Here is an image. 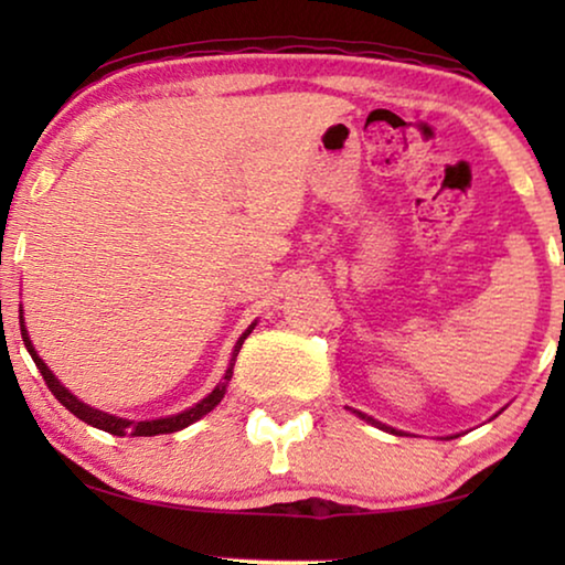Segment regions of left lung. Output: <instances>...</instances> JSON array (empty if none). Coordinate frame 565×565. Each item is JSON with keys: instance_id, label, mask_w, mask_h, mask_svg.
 <instances>
[{"instance_id": "1", "label": "left lung", "mask_w": 565, "mask_h": 565, "mask_svg": "<svg viewBox=\"0 0 565 565\" xmlns=\"http://www.w3.org/2000/svg\"><path fill=\"white\" fill-rule=\"evenodd\" d=\"M347 408H350V406H347ZM350 412H352L354 416H360V419L370 422V424H373V427H377V429H385V431H391V435H404V431H401V429H396V427H388V424L377 422V419H373V416H367V414L358 412V408H350ZM501 412H504V408H501ZM501 412H497V414H501ZM497 414H493V416H497ZM493 416H491V419H493ZM455 437H458V435H455ZM445 439H452V437H445Z\"/></svg>"}]
</instances>
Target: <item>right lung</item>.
Returning a JSON list of instances; mask_svg holds the SVG:
<instances>
[{"mask_svg": "<svg viewBox=\"0 0 565 565\" xmlns=\"http://www.w3.org/2000/svg\"><path fill=\"white\" fill-rule=\"evenodd\" d=\"M254 327H257V321L249 323L244 334L236 339L234 352H231V362H228L226 373H223V381H221L218 385H215V388H213L211 393H207V396H205L203 401H198L195 406L184 408V412H180V414L159 416V419H143V422H138V419H122V416L99 412V408L84 404V401L76 398L74 393L68 391L66 385L61 383L56 375H53V370L41 360V354L35 352L33 342H30V334H28V329H25V319H22V306H20V331H22V342H25L30 358H33L35 367L41 370L43 381H45V385H49V388H51L53 396H56V398L61 401V404H64V406L68 408V412H72V414L76 416V419H82L84 424H89V427H97V429H103V431H110V435H115V437H126V435H128V437L172 435V431H180V429H184V427H190V424H195L198 419H203L205 414H211L213 408L221 404L223 393H226V385H228V381H231V375H234V362H236V358H238V350H242L244 339L252 334Z\"/></svg>", "mask_w": 565, "mask_h": 565, "instance_id": "obj_1", "label": "right lung"}]
</instances>
